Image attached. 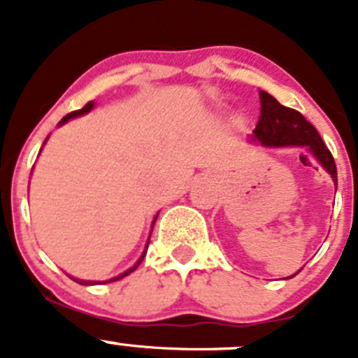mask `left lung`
<instances>
[{
  "mask_svg": "<svg viewBox=\"0 0 358 358\" xmlns=\"http://www.w3.org/2000/svg\"><path fill=\"white\" fill-rule=\"evenodd\" d=\"M260 118L252 131V140L268 147H287V145L308 147L337 185V166L334 156L314 125L306 122L301 113L281 106L267 91H260Z\"/></svg>",
  "mask_w": 358,
  "mask_h": 358,
  "instance_id": "8db88e82",
  "label": "left lung"
}]
</instances>
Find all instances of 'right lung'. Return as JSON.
<instances>
[{
    "label": "right lung",
    "instance_id": "right-lung-1",
    "mask_svg": "<svg viewBox=\"0 0 358 358\" xmlns=\"http://www.w3.org/2000/svg\"><path fill=\"white\" fill-rule=\"evenodd\" d=\"M91 109H93V102H87V103H85L84 107H82V109H78V110H73V113H69V115H66L64 118H62V122H61V123L68 122L69 118H75V116H80V115H84V113H90ZM156 218H157V217H156ZM156 218H154V222H156ZM147 248H148V242H147ZM145 255H147V249H145V252H143V255H141V258H140V260L136 262V264L132 265V267L129 268V271H125V273H123V274H120V276H116V278H110V280L103 281V283H113V281H118V280H122V278L129 276V274H131V273H134L136 268L140 267V264H141V262H143ZM71 280H75V278H71ZM75 281H77V283H80V285H93V283H96V281H84V280H75Z\"/></svg>",
    "mask_w": 358,
    "mask_h": 358
}]
</instances>
